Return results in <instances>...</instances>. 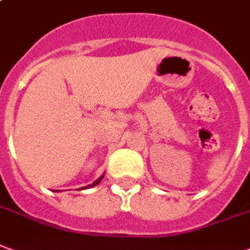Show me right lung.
Returning a JSON list of instances; mask_svg holds the SVG:
<instances>
[{"label":"right lung","instance_id":"1","mask_svg":"<svg viewBox=\"0 0 250 250\" xmlns=\"http://www.w3.org/2000/svg\"><path fill=\"white\" fill-rule=\"evenodd\" d=\"M103 178H104V175H101V176H100V178H98L97 181H94V182L91 183V185H89V186H84V188H82V189H87V188H93V186H97L98 183L103 181ZM54 191H60V190H54Z\"/></svg>","mask_w":250,"mask_h":250}]
</instances>
